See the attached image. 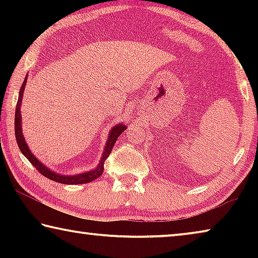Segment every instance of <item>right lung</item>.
<instances>
[{"label":"right lung","instance_id":"right-lung-1","mask_svg":"<svg viewBox=\"0 0 258 258\" xmlns=\"http://www.w3.org/2000/svg\"><path fill=\"white\" fill-rule=\"evenodd\" d=\"M26 82H27V76L25 77L23 85H21V87H20L19 98H18V102H17L16 115H15L16 140H17V143H18L20 151L23 152V155L30 161V163L33 164V166L36 167L37 171L40 172L42 175H44L45 177L50 178V180H52V181L62 183V184H84V183H89L91 181L97 180V178L103 173L104 160H106L107 157L110 155L113 145L116 143V140L118 139L119 135L126 130V125L123 123H119L116 126H113V127L109 131L108 140L106 142V146H104L103 154L101 156V158H100V163L98 164V166L94 169H91V171H87V172L81 173V174H75V175H63V174H59L56 172H53L49 167H46L45 165H43L41 161L33 155V152L29 150L28 145L26 143V140H25V137L23 134V127H21V119L23 118H21L20 108H21V102H23V95H24Z\"/></svg>","mask_w":258,"mask_h":258}]
</instances>
